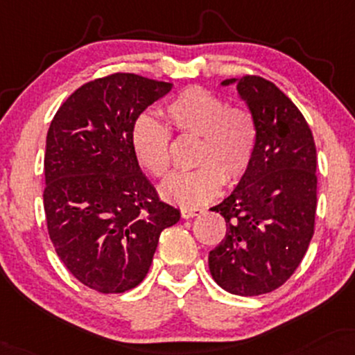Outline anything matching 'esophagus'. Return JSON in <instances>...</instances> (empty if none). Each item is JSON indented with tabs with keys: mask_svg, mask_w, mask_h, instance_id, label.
<instances>
[{
	"mask_svg": "<svg viewBox=\"0 0 355 355\" xmlns=\"http://www.w3.org/2000/svg\"><path fill=\"white\" fill-rule=\"evenodd\" d=\"M202 211H203L202 208H189V207L182 208V210H180L183 218H193V216L200 215V213H202Z\"/></svg>",
	"mask_w": 355,
	"mask_h": 355,
	"instance_id": "esophagus-1",
	"label": "esophagus"
}]
</instances>
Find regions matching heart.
<instances>
[{
	"instance_id": "1",
	"label": "heart",
	"mask_w": 355,
	"mask_h": 355,
	"mask_svg": "<svg viewBox=\"0 0 355 355\" xmlns=\"http://www.w3.org/2000/svg\"><path fill=\"white\" fill-rule=\"evenodd\" d=\"M170 127L178 135L198 137L193 152L196 168L175 173L162 185V195L182 207H198L218 195L221 185L243 180L253 164L258 123L245 105L203 87H189L164 107ZM132 152L147 173L164 178L172 166V140L164 123L148 114L137 117L130 134Z\"/></svg>"
}]
</instances>
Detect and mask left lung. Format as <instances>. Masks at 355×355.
<instances>
[{"instance_id":"left-lung-1","label":"left lung","mask_w":355,"mask_h":355,"mask_svg":"<svg viewBox=\"0 0 355 355\" xmlns=\"http://www.w3.org/2000/svg\"><path fill=\"white\" fill-rule=\"evenodd\" d=\"M233 83L254 114L258 145L243 180L211 208L225 218L226 234L208 266L228 293L259 296L293 276L313 238L318 153L304 115L271 80L243 76L223 85Z\"/></svg>"}]
</instances>
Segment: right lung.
<instances>
[{
	"label": "right lung",
	"mask_w": 355,
	"mask_h": 355,
	"mask_svg": "<svg viewBox=\"0 0 355 355\" xmlns=\"http://www.w3.org/2000/svg\"><path fill=\"white\" fill-rule=\"evenodd\" d=\"M173 84L115 72L80 85L51 121L44 153L48 233L64 266L104 294L147 276L160 233L180 220L132 152L134 122Z\"/></svg>",
	"instance_id": "1"
}]
</instances>
